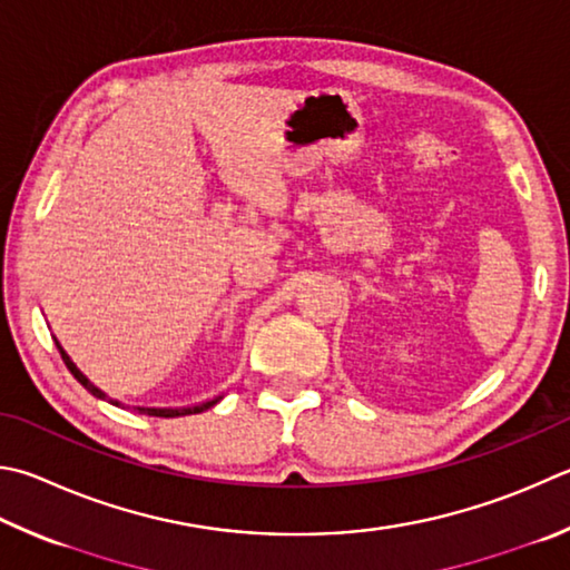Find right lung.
Wrapping results in <instances>:
<instances>
[{
	"mask_svg": "<svg viewBox=\"0 0 570 570\" xmlns=\"http://www.w3.org/2000/svg\"><path fill=\"white\" fill-rule=\"evenodd\" d=\"M57 341V338H55ZM57 348H59V354H61V358H65V364H67V368L71 371V376H75L81 386H85L91 396H97V399H101V401H109V403H114V406H121L119 401H114V399H109L105 391H101L99 386H95L91 384V381L81 374V371L77 368V364L75 361L69 358V354L65 348H61V344L57 341ZM224 396L219 393V396H214V399H206V401H199V403H194V406H179V409H157V406H134V411H139V413H147V416H159V419H177V416H189V413H202V411H206V409H212L214 403H219Z\"/></svg>",
	"mask_w": 570,
	"mask_h": 570,
	"instance_id": "add662e5",
	"label": "right lung"
}]
</instances>
